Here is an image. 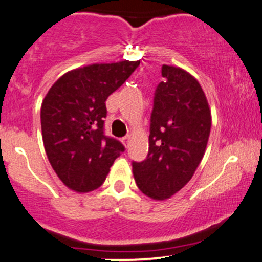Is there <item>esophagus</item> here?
Masks as SVG:
<instances>
[{
    "label": "esophagus",
    "mask_w": 262,
    "mask_h": 262,
    "mask_svg": "<svg viewBox=\"0 0 262 262\" xmlns=\"http://www.w3.org/2000/svg\"><path fill=\"white\" fill-rule=\"evenodd\" d=\"M129 139H130V136H125V137H124V138H123V139H122V142H123V143H124V144H128Z\"/></svg>",
    "instance_id": "34e87169"
}]
</instances>
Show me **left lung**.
Instances as JSON below:
<instances>
[{
	"mask_svg": "<svg viewBox=\"0 0 262 262\" xmlns=\"http://www.w3.org/2000/svg\"><path fill=\"white\" fill-rule=\"evenodd\" d=\"M154 93L149 150L133 162L138 188L155 200L169 199L196 170L208 144L211 114L199 82L182 68L162 67Z\"/></svg>",
	"mask_w": 262,
	"mask_h": 262,
	"instance_id": "left-lung-1",
	"label": "left lung"
}]
</instances>
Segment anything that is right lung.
<instances>
[{
    "label": "right lung",
    "instance_id": "add662e5",
    "mask_svg": "<svg viewBox=\"0 0 262 262\" xmlns=\"http://www.w3.org/2000/svg\"><path fill=\"white\" fill-rule=\"evenodd\" d=\"M139 64V61H123L71 71L52 85L43 99L46 154L59 179L72 190L98 189L114 160L125 150L119 140L104 134L105 100Z\"/></svg>",
    "mask_w": 262,
    "mask_h": 262
}]
</instances>
